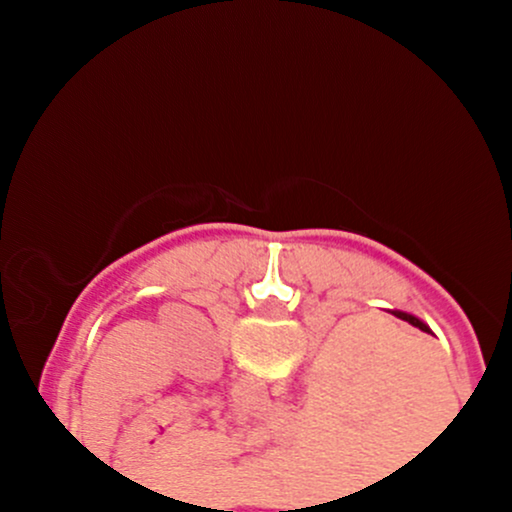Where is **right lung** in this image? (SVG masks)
<instances>
[{
	"label": "right lung",
	"instance_id": "1",
	"mask_svg": "<svg viewBox=\"0 0 512 512\" xmlns=\"http://www.w3.org/2000/svg\"><path fill=\"white\" fill-rule=\"evenodd\" d=\"M390 313L395 315V317H399V320L409 322L411 327H419L421 332H428V334H431V327H428L424 320H419V317H416V315H411V313H404V310H390Z\"/></svg>",
	"mask_w": 512,
	"mask_h": 512
}]
</instances>
